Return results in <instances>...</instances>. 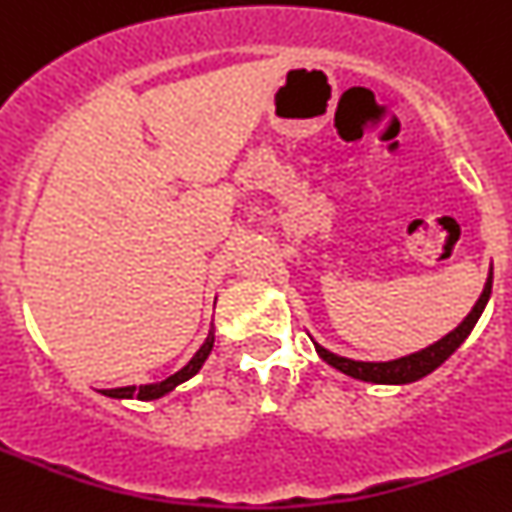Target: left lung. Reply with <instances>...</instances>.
<instances>
[{"instance_id":"left-lung-1","label":"left lung","mask_w":512,"mask_h":512,"mask_svg":"<svg viewBox=\"0 0 512 512\" xmlns=\"http://www.w3.org/2000/svg\"><path fill=\"white\" fill-rule=\"evenodd\" d=\"M490 293H493V270H490V275H487V283L485 288H482V295L477 298L475 308L467 313V318L455 328V331L447 333L444 338H439V341L432 343V346L422 348V351L394 358V361H384V364L353 361V358H343V356H336V353L326 351V348L318 346V343H315V351H318V356H321L326 364H331L333 369L343 371L346 376H353V379L371 381V384H412V381L424 379V376L432 374L434 369H439V366H442L444 361H447V358H450L452 353L465 343V338L470 336L475 323L480 321L482 310H485L487 300H490Z\"/></svg>"}]
</instances>
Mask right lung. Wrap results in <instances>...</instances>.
Segmentation results:
<instances>
[{
    "instance_id": "1",
    "label": "right lung",
    "mask_w": 512,
    "mask_h": 512,
    "mask_svg": "<svg viewBox=\"0 0 512 512\" xmlns=\"http://www.w3.org/2000/svg\"><path fill=\"white\" fill-rule=\"evenodd\" d=\"M212 346H214V328L209 331L207 341L202 343V348H199L197 353H194V358H191L189 364L184 366L181 371H176V374H171L169 379L164 381H156V384H141V386H121V389H103L100 394L105 396H113V399H138V401H151V399H159V396L169 394V391H174L176 386L184 384V381H189L191 376L197 374L199 369L204 366V361H207V356L212 353Z\"/></svg>"
}]
</instances>
